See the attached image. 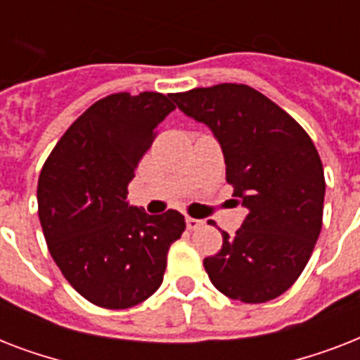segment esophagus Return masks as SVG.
<instances>
[{
  "label": "esophagus",
  "mask_w": 360,
  "mask_h": 360,
  "mask_svg": "<svg viewBox=\"0 0 360 360\" xmlns=\"http://www.w3.org/2000/svg\"><path fill=\"white\" fill-rule=\"evenodd\" d=\"M202 226H203V220L186 217V228H188V230H198V228H202Z\"/></svg>",
  "instance_id": "34e87169"
}]
</instances>
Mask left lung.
Masks as SVG:
<instances>
[{
    "label": "left lung",
    "instance_id": "left-lung-1",
    "mask_svg": "<svg viewBox=\"0 0 360 360\" xmlns=\"http://www.w3.org/2000/svg\"><path fill=\"white\" fill-rule=\"evenodd\" d=\"M174 101L213 130L236 203L248 209L236 236L222 231L219 254L203 259L209 278L236 301L276 299L301 276L323 224L318 149L288 112L245 84L196 87Z\"/></svg>",
    "mask_w": 360,
    "mask_h": 360
}]
</instances>
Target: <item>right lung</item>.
Segmentation results:
<instances>
[{
	"mask_svg": "<svg viewBox=\"0 0 360 360\" xmlns=\"http://www.w3.org/2000/svg\"><path fill=\"white\" fill-rule=\"evenodd\" d=\"M175 110L166 95L114 93L70 124L39 175L37 200L53 262L93 304L123 310L160 288L172 243L185 231L174 209L129 207L127 186Z\"/></svg>",
	"mask_w": 360,
	"mask_h": 360,
	"instance_id": "obj_1",
	"label": "right lung"
}]
</instances>
